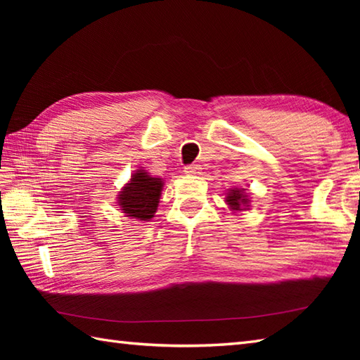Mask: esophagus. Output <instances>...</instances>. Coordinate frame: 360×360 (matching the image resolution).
Masks as SVG:
<instances>
[{"instance_id": "esophagus-1", "label": "esophagus", "mask_w": 360, "mask_h": 360, "mask_svg": "<svg viewBox=\"0 0 360 360\" xmlns=\"http://www.w3.org/2000/svg\"><path fill=\"white\" fill-rule=\"evenodd\" d=\"M200 170H201V167H200V165H196V164H193V165H187V167L184 168L186 174H198V173H200Z\"/></svg>"}]
</instances>
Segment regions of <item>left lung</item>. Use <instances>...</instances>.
Here are the masks:
<instances>
[{"label": "left lung", "mask_w": 360, "mask_h": 360, "mask_svg": "<svg viewBox=\"0 0 360 360\" xmlns=\"http://www.w3.org/2000/svg\"><path fill=\"white\" fill-rule=\"evenodd\" d=\"M226 200H227V204L231 205V207H232L233 210H243V209H241L243 204H248V201H249L241 188H233V190H231V192L227 193Z\"/></svg>", "instance_id": "1"}]
</instances>
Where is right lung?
Segmentation results:
<instances>
[{"label": "right lung", "mask_w": 360, "mask_h": 360, "mask_svg": "<svg viewBox=\"0 0 360 360\" xmlns=\"http://www.w3.org/2000/svg\"><path fill=\"white\" fill-rule=\"evenodd\" d=\"M160 190H162V181L137 170L131 176L129 184L124 187V192H120L119 205L128 217L148 221L155 217Z\"/></svg>", "instance_id": "add662e5"}]
</instances>
